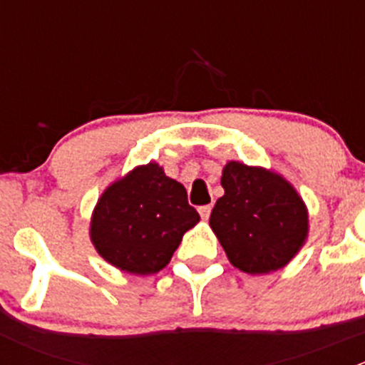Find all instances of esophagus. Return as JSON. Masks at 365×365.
<instances>
[{
  "mask_svg": "<svg viewBox=\"0 0 365 365\" xmlns=\"http://www.w3.org/2000/svg\"><path fill=\"white\" fill-rule=\"evenodd\" d=\"M197 212H200V215H201V219H208L210 217V212H212V206L210 205H205V206H200V208H197Z\"/></svg>",
  "mask_w": 365,
  "mask_h": 365,
  "instance_id": "esophagus-1",
  "label": "esophagus"
}]
</instances>
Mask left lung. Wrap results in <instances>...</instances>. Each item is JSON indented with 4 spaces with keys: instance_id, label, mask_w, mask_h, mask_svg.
Returning <instances> with one entry per match:
<instances>
[{
    "instance_id": "8db88e82",
    "label": "left lung",
    "mask_w": 365,
    "mask_h": 365,
    "mask_svg": "<svg viewBox=\"0 0 365 365\" xmlns=\"http://www.w3.org/2000/svg\"><path fill=\"white\" fill-rule=\"evenodd\" d=\"M224 196L210 227L238 270L270 274L286 267L304 247L309 212L295 187L279 173L230 160L222 169Z\"/></svg>"
}]
</instances>
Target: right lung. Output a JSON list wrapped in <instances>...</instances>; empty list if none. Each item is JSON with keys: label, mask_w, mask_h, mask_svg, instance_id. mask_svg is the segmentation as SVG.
<instances>
[{"label": "right lung", "mask_w": 365, "mask_h": 365, "mask_svg": "<svg viewBox=\"0 0 365 365\" xmlns=\"http://www.w3.org/2000/svg\"><path fill=\"white\" fill-rule=\"evenodd\" d=\"M200 222L187 190L157 162L138 165L102 192L91 213L90 238L118 270L157 274L171 261L183 235Z\"/></svg>", "instance_id": "obj_1"}]
</instances>
